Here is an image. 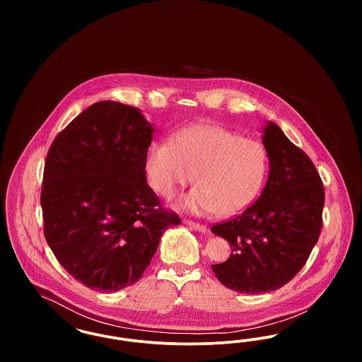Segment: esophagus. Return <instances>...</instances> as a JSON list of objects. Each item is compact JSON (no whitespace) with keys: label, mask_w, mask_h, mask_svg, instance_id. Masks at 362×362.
Segmentation results:
<instances>
[{"label":"esophagus","mask_w":362,"mask_h":362,"mask_svg":"<svg viewBox=\"0 0 362 362\" xmlns=\"http://www.w3.org/2000/svg\"><path fill=\"white\" fill-rule=\"evenodd\" d=\"M183 223L189 226L191 229H195V230H198V232H202V233H205L206 232V226L202 224H198V223H195V221H192V220H183Z\"/></svg>","instance_id":"34e87169"}]
</instances>
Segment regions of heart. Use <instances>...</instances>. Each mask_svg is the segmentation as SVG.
Returning <instances> with one entry per match:
<instances>
[{
  "label": "heart",
  "instance_id": "b5f03b06",
  "mask_svg": "<svg viewBox=\"0 0 362 362\" xmlns=\"http://www.w3.org/2000/svg\"><path fill=\"white\" fill-rule=\"evenodd\" d=\"M267 168L269 156L260 141L213 123L186 127L171 142L156 139L146 155L151 183L164 198H173L195 175L197 187L182 206L197 214L240 213L257 199Z\"/></svg>",
  "mask_w": 362,
  "mask_h": 362
}]
</instances>
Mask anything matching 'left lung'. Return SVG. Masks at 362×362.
<instances>
[{
  "mask_svg": "<svg viewBox=\"0 0 362 362\" xmlns=\"http://www.w3.org/2000/svg\"><path fill=\"white\" fill-rule=\"evenodd\" d=\"M263 145L270 161L255 204L211 232L229 243L226 262L211 264L217 279L239 293L273 292L303 269L323 225L325 189L308 155L276 123L269 122Z\"/></svg>",
  "mask_w": 362,
  "mask_h": 362,
  "instance_id": "8db88e82",
  "label": "left lung"
}]
</instances>
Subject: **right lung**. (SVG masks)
Wrapping results in <instances>:
<instances>
[{"label":"right lung","mask_w":362,"mask_h":362,"mask_svg":"<svg viewBox=\"0 0 362 362\" xmlns=\"http://www.w3.org/2000/svg\"><path fill=\"white\" fill-rule=\"evenodd\" d=\"M152 124L137 108L92 104L55 137L45 163L43 232L61 266L88 288L118 292L144 276L180 217L146 183Z\"/></svg>","instance_id":"1"}]
</instances>
